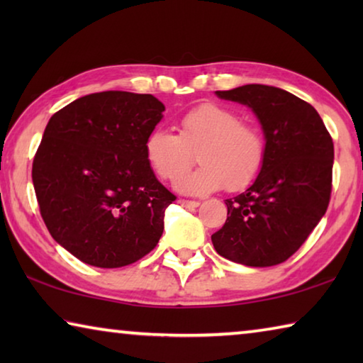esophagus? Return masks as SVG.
Segmentation results:
<instances>
[{
    "instance_id": "esophagus-1",
    "label": "esophagus",
    "mask_w": 363,
    "mask_h": 363,
    "mask_svg": "<svg viewBox=\"0 0 363 363\" xmlns=\"http://www.w3.org/2000/svg\"><path fill=\"white\" fill-rule=\"evenodd\" d=\"M177 203H179L184 208H196L200 205L199 201H195V200H184V199H181L179 201H177Z\"/></svg>"
}]
</instances>
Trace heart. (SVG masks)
Masks as SVG:
<instances>
[{
  "instance_id": "heart-1",
  "label": "heart",
  "mask_w": 363,
  "mask_h": 363,
  "mask_svg": "<svg viewBox=\"0 0 363 363\" xmlns=\"http://www.w3.org/2000/svg\"><path fill=\"white\" fill-rule=\"evenodd\" d=\"M145 160L158 177L176 181L194 161L202 167L180 177L176 187L186 194H208L225 186L230 192L247 189L261 173L266 140L256 126L216 104H203L177 121V134L153 130L144 144Z\"/></svg>"
}]
</instances>
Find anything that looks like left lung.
Segmentation results:
<instances>
[{
    "label": "left lung",
    "mask_w": 363,
    "mask_h": 363,
    "mask_svg": "<svg viewBox=\"0 0 363 363\" xmlns=\"http://www.w3.org/2000/svg\"><path fill=\"white\" fill-rule=\"evenodd\" d=\"M216 96L253 110L266 158L255 182L225 200L227 219L211 235L213 247L243 266H275L296 253L327 211L333 140L317 110L285 89L245 84Z\"/></svg>",
    "instance_id": "obj_1"
}]
</instances>
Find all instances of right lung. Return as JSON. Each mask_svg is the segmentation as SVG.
Here are the masks:
<instances>
[{
	"mask_svg": "<svg viewBox=\"0 0 363 363\" xmlns=\"http://www.w3.org/2000/svg\"><path fill=\"white\" fill-rule=\"evenodd\" d=\"M152 94L104 91L48 121L32 179L49 233L79 261L115 269L157 247L176 196L153 174L144 144L163 118Z\"/></svg>",
	"mask_w": 363,
	"mask_h": 363,
	"instance_id": "obj_1",
	"label": "right lung"
}]
</instances>
